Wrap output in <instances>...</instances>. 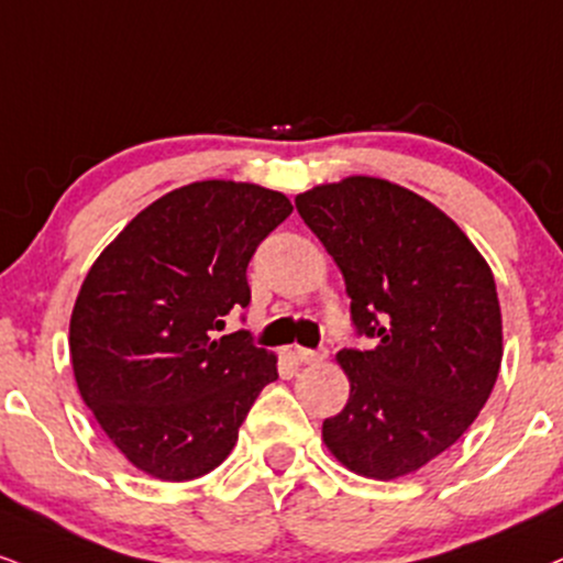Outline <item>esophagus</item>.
Returning <instances> with one entry per match:
<instances>
[{"label": "esophagus", "instance_id": "esophagus-1", "mask_svg": "<svg viewBox=\"0 0 563 563\" xmlns=\"http://www.w3.org/2000/svg\"><path fill=\"white\" fill-rule=\"evenodd\" d=\"M296 358H299L301 364H322L324 358H328V351H324V349H320V351L296 349Z\"/></svg>", "mask_w": 563, "mask_h": 563}]
</instances>
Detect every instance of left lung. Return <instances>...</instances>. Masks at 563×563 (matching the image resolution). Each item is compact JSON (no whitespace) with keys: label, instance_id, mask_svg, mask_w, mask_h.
I'll list each match as a JSON object with an SVG mask.
<instances>
[{"label":"left lung","instance_id":"obj_1","mask_svg":"<svg viewBox=\"0 0 563 563\" xmlns=\"http://www.w3.org/2000/svg\"><path fill=\"white\" fill-rule=\"evenodd\" d=\"M341 267L356 335L338 351L351 393L322 440L351 472L396 479L449 451L496 385L504 333L490 267L464 230L390 180L354 175L296 196Z\"/></svg>","mask_w":563,"mask_h":563}]
</instances>
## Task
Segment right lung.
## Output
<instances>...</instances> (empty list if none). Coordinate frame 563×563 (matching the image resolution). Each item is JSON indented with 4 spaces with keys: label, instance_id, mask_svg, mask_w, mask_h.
Returning a JSON list of instances; mask_svg holds the SVG:
<instances>
[{
    "label": "right lung",
    "instance_id": "add662e5",
    "mask_svg": "<svg viewBox=\"0 0 563 563\" xmlns=\"http://www.w3.org/2000/svg\"><path fill=\"white\" fill-rule=\"evenodd\" d=\"M290 212L254 183L199 180L135 214L91 264L70 317L73 372L135 470L165 483L212 472L277 380V356L249 330H214L249 307V262Z\"/></svg>",
    "mask_w": 563,
    "mask_h": 563
}]
</instances>
